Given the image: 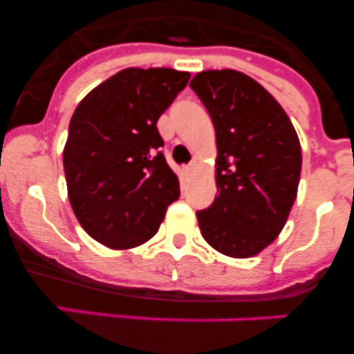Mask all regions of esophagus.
Returning <instances> with one entry per match:
<instances>
[{"label": "esophagus", "instance_id": "esophagus-1", "mask_svg": "<svg viewBox=\"0 0 354 354\" xmlns=\"http://www.w3.org/2000/svg\"><path fill=\"white\" fill-rule=\"evenodd\" d=\"M195 170H196V161H192V162H189V165H187L186 168H184V174L192 175Z\"/></svg>", "mask_w": 354, "mask_h": 354}]
</instances>
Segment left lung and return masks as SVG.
Returning <instances> with one entry per match:
<instances>
[{"label":"left lung","mask_w":354,"mask_h":354,"mask_svg":"<svg viewBox=\"0 0 354 354\" xmlns=\"http://www.w3.org/2000/svg\"><path fill=\"white\" fill-rule=\"evenodd\" d=\"M216 131V187L196 212L200 232L223 255L248 259L282 232L301 174V145L283 108L239 71L198 72L189 83Z\"/></svg>","instance_id":"1"}]
</instances>
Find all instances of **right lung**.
I'll return each instance as SVG.
<instances>
[{"label": "right lung", "instance_id": "right-lung-1", "mask_svg": "<svg viewBox=\"0 0 354 354\" xmlns=\"http://www.w3.org/2000/svg\"><path fill=\"white\" fill-rule=\"evenodd\" d=\"M189 77L167 67L124 68L86 93L72 115L64 149L68 202L101 245H143L179 198L156 124Z\"/></svg>", "mask_w": 354, "mask_h": 354}]
</instances>
